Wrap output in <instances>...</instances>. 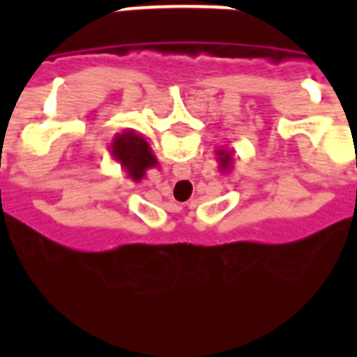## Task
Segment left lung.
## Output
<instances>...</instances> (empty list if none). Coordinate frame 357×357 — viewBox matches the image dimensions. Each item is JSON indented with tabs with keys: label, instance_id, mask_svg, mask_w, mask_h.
<instances>
[{
	"label": "left lung",
	"instance_id": "8db88e82",
	"mask_svg": "<svg viewBox=\"0 0 357 357\" xmlns=\"http://www.w3.org/2000/svg\"><path fill=\"white\" fill-rule=\"evenodd\" d=\"M216 160H218V168H220V172H231L233 168V151H229V149H218L216 151Z\"/></svg>",
	"mask_w": 357,
	"mask_h": 357
}]
</instances>
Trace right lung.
<instances>
[{
    "label": "right lung",
    "mask_w": 357,
    "mask_h": 357,
    "mask_svg": "<svg viewBox=\"0 0 357 357\" xmlns=\"http://www.w3.org/2000/svg\"><path fill=\"white\" fill-rule=\"evenodd\" d=\"M109 153L112 160L120 164V168L126 172V176L135 183L145 178L149 168H155L158 164L156 156L153 155V149L149 147L145 137L135 133L133 130L116 133L112 137Z\"/></svg>",
    "instance_id": "obj_1"
}]
</instances>
